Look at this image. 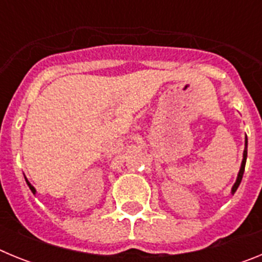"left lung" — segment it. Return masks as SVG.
I'll return each mask as SVG.
<instances>
[{
    "label": "left lung",
    "mask_w": 262,
    "mask_h": 262,
    "mask_svg": "<svg viewBox=\"0 0 262 262\" xmlns=\"http://www.w3.org/2000/svg\"><path fill=\"white\" fill-rule=\"evenodd\" d=\"M247 155H248V139H247V135H245V147H244V152H243V161H242V165H240L239 173H237V178H236V182L233 184L232 189H231V194H235V191L237 190V187H239L240 182H242L243 174H244L245 163H247Z\"/></svg>",
    "instance_id": "obj_1"
}]
</instances>
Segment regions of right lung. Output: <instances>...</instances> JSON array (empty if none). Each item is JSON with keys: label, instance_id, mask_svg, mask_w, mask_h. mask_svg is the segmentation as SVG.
I'll list each match as a JSON object with an SVG mask.
<instances>
[{"label": "right lung", "instance_id": "add662e5", "mask_svg": "<svg viewBox=\"0 0 262 262\" xmlns=\"http://www.w3.org/2000/svg\"><path fill=\"white\" fill-rule=\"evenodd\" d=\"M25 180H26L27 185H29V187H30V190H31V191H32V194H36V189H35V187L32 186V185H31V184H30V182H29V180H27V178H26V177H25Z\"/></svg>", "mask_w": 262, "mask_h": 262}]
</instances>
